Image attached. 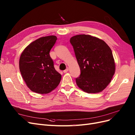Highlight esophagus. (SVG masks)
Instances as JSON below:
<instances>
[{"label": "esophagus", "instance_id": "obj_1", "mask_svg": "<svg viewBox=\"0 0 135 135\" xmlns=\"http://www.w3.org/2000/svg\"><path fill=\"white\" fill-rule=\"evenodd\" d=\"M68 71H69V68H67L66 69H65V70H64L63 71V72H64V73H67Z\"/></svg>", "mask_w": 135, "mask_h": 135}]
</instances>
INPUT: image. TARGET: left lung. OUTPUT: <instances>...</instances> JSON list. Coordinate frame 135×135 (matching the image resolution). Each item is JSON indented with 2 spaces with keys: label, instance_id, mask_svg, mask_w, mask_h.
<instances>
[{
  "label": "left lung",
  "instance_id": "obj_1",
  "mask_svg": "<svg viewBox=\"0 0 135 135\" xmlns=\"http://www.w3.org/2000/svg\"><path fill=\"white\" fill-rule=\"evenodd\" d=\"M80 75L76 83L88 93L103 91L110 83L115 71L112 51L104 40L89 35H77L70 38Z\"/></svg>",
  "mask_w": 135,
  "mask_h": 135
}]
</instances>
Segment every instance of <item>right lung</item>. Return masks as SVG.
Listing matches in <instances>:
<instances>
[{
  "mask_svg": "<svg viewBox=\"0 0 135 135\" xmlns=\"http://www.w3.org/2000/svg\"><path fill=\"white\" fill-rule=\"evenodd\" d=\"M57 37L43 36L31 43L23 50L19 61L22 78L31 91L48 93L59 84L61 75L54 68L50 52Z\"/></svg>",
  "mask_w": 135,
  "mask_h": 135,
  "instance_id": "right-lung-1",
  "label": "right lung"
}]
</instances>
